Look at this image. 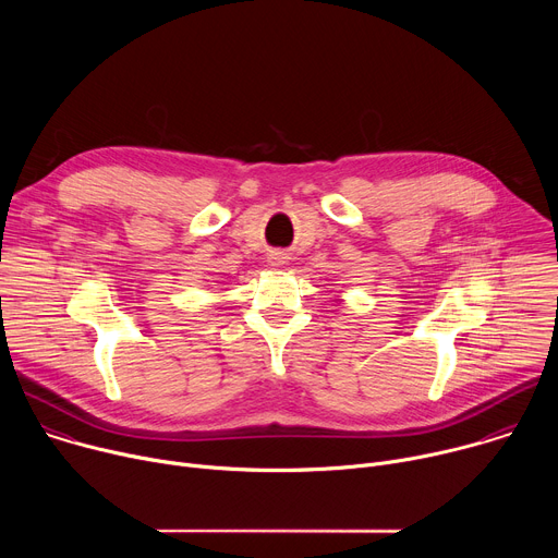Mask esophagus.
I'll list each match as a JSON object with an SVG mask.
<instances>
[{
    "mask_svg": "<svg viewBox=\"0 0 558 558\" xmlns=\"http://www.w3.org/2000/svg\"><path fill=\"white\" fill-rule=\"evenodd\" d=\"M269 260H271V265H284V263H287V254H282V252H274Z\"/></svg>",
    "mask_w": 558,
    "mask_h": 558,
    "instance_id": "34e87169",
    "label": "esophagus"
}]
</instances>
